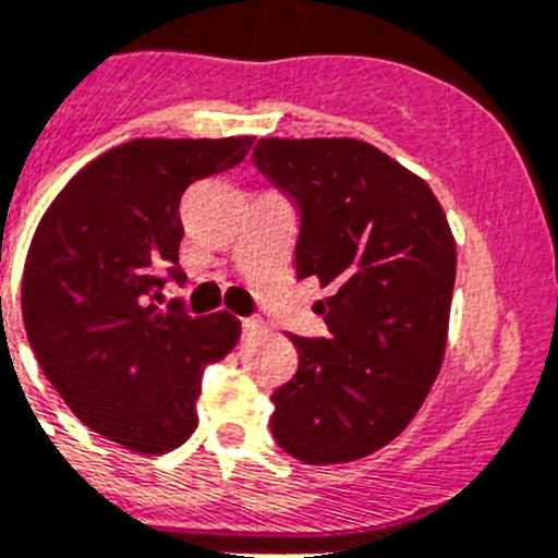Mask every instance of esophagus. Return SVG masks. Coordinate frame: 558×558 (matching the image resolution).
Instances as JSON below:
<instances>
[{
  "instance_id": "esophagus-1",
  "label": "esophagus",
  "mask_w": 558,
  "mask_h": 558,
  "mask_svg": "<svg viewBox=\"0 0 558 558\" xmlns=\"http://www.w3.org/2000/svg\"><path fill=\"white\" fill-rule=\"evenodd\" d=\"M262 322L259 318H242V332H259Z\"/></svg>"
}]
</instances>
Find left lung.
<instances>
[{
  "mask_svg": "<svg viewBox=\"0 0 558 558\" xmlns=\"http://www.w3.org/2000/svg\"><path fill=\"white\" fill-rule=\"evenodd\" d=\"M254 166L299 206L296 276L330 288L327 336H290L270 432L302 463H350L401 435L440 373L454 236L426 180L364 141L262 137Z\"/></svg>",
  "mask_w": 558,
  "mask_h": 558,
  "instance_id": "left-lung-1",
  "label": "left lung"
}]
</instances>
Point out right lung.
<instances>
[{
    "instance_id": "1",
    "label": "right lung",
    "mask_w": 558,
    "mask_h": 558,
    "mask_svg": "<svg viewBox=\"0 0 558 558\" xmlns=\"http://www.w3.org/2000/svg\"><path fill=\"white\" fill-rule=\"evenodd\" d=\"M251 143H123L84 166L33 233L22 316L41 373L84 426L141 454L189 440L203 373L240 338L231 313L160 307V290L185 279L183 192L242 163Z\"/></svg>"
}]
</instances>
